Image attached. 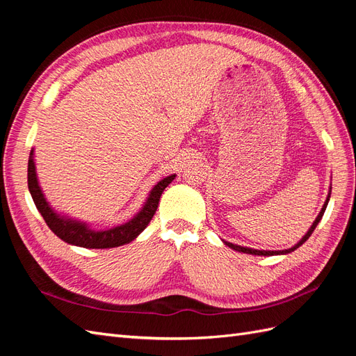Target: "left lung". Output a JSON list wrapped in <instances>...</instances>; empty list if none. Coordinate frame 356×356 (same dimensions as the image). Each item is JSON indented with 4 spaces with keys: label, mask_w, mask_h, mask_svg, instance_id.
Returning <instances> with one entry per match:
<instances>
[{
    "label": "left lung",
    "mask_w": 356,
    "mask_h": 356,
    "mask_svg": "<svg viewBox=\"0 0 356 356\" xmlns=\"http://www.w3.org/2000/svg\"><path fill=\"white\" fill-rule=\"evenodd\" d=\"M330 196H331V193L328 195V197H327V200H325V203H324V207H322V209H321V212H319V215L316 217V220H315V222L312 224V227L309 229V232L306 233V236H303V239H301L297 245H294L293 248H289V250H285V251H258V250H251V248H243V246H239V245H233V243H229V242H225V245H229L230 248H233L234 251H239V252H245V254H252V255H276V254H288V252H291V251H296L298 246H301L303 245L309 238H310V234L314 233V230L316 229V225H318V222L321 221V218H322V215H324V212H325V208H327V204H328V200H330Z\"/></svg>",
    "instance_id": "obj_1"
}]
</instances>
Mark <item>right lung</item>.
<instances>
[{
  "instance_id": "1",
  "label": "right lung",
  "mask_w": 356,
  "mask_h": 356,
  "mask_svg": "<svg viewBox=\"0 0 356 356\" xmlns=\"http://www.w3.org/2000/svg\"><path fill=\"white\" fill-rule=\"evenodd\" d=\"M32 153L34 152H31L29 160H28V188L31 191L32 199H34L37 209L40 211L42 218H44L46 224L49 225V229L63 242L83 246V248H95V250L115 248V246H122L124 243L132 242L136 236L147 227L148 222L152 221L153 215L157 211L161 193H163V190L175 178V175H170L157 182V186L152 190V193H149V197L145 203V207L134 220H131L123 225H118V227L96 232L93 229H89V225L84 222L59 217V215L49 207V203L46 202L44 196H42V193L38 187Z\"/></svg>"
}]
</instances>
